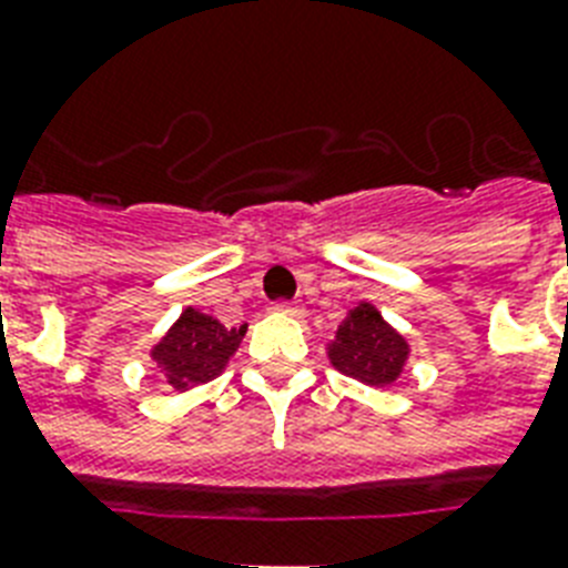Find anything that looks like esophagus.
<instances>
[{
  "label": "esophagus",
  "mask_w": 568,
  "mask_h": 568,
  "mask_svg": "<svg viewBox=\"0 0 568 568\" xmlns=\"http://www.w3.org/2000/svg\"><path fill=\"white\" fill-rule=\"evenodd\" d=\"M271 310L280 312V315H301V306H297V303H288V301H276Z\"/></svg>",
  "instance_id": "34e87169"
}]
</instances>
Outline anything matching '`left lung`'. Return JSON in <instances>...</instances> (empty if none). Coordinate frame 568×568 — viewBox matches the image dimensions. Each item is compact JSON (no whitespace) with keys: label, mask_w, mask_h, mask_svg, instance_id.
Returning <instances> with one entry per match:
<instances>
[{"label":"left lung","mask_w":568,"mask_h":568,"mask_svg":"<svg viewBox=\"0 0 568 568\" xmlns=\"http://www.w3.org/2000/svg\"><path fill=\"white\" fill-rule=\"evenodd\" d=\"M329 365L365 386H392L406 368L409 342L388 324L374 303H356L327 345Z\"/></svg>","instance_id":"8db88e82"}]
</instances>
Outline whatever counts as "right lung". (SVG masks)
Masks as SVG:
<instances>
[{
    "label": "right lung",
    "instance_id": "right-lung-1",
    "mask_svg": "<svg viewBox=\"0 0 568 568\" xmlns=\"http://www.w3.org/2000/svg\"><path fill=\"white\" fill-rule=\"evenodd\" d=\"M244 333L247 327H223L217 318L189 306L173 321V327L155 342L150 359L162 368L168 386L176 392H189L223 374L232 354L239 351Z\"/></svg>",
    "mask_w": 568,
    "mask_h": 568
}]
</instances>
